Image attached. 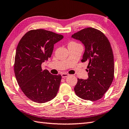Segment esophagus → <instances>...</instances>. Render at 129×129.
<instances>
[{"instance_id":"obj_1","label":"esophagus","mask_w":129,"mask_h":129,"mask_svg":"<svg viewBox=\"0 0 129 129\" xmlns=\"http://www.w3.org/2000/svg\"><path fill=\"white\" fill-rule=\"evenodd\" d=\"M61 75V76H62V78H67V77H68V76L69 75V74H67V73H62Z\"/></svg>"}]
</instances>
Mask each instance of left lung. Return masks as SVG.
I'll return each instance as SVG.
<instances>
[{"instance_id": "left-lung-1", "label": "left lung", "mask_w": 129, "mask_h": 129, "mask_svg": "<svg viewBox=\"0 0 129 129\" xmlns=\"http://www.w3.org/2000/svg\"><path fill=\"white\" fill-rule=\"evenodd\" d=\"M72 38L85 46L82 62H89L86 80L78 79L76 95L84 100L96 101L102 98L113 82L114 62L110 43L102 32L93 28L81 30Z\"/></svg>"}]
</instances>
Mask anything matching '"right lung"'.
<instances>
[{"instance_id": "right-lung-1", "label": "right lung", "mask_w": 129, "mask_h": 129, "mask_svg": "<svg viewBox=\"0 0 129 129\" xmlns=\"http://www.w3.org/2000/svg\"><path fill=\"white\" fill-rule=\"evenodd\" d=\"M63 38L44 29L31 30L18 43L14 62L15 77L24 94L35 103L50 101L58 91L61 76L43 70L42 64L51 57L54 44Z\"/></svg>"}]
</instances>
